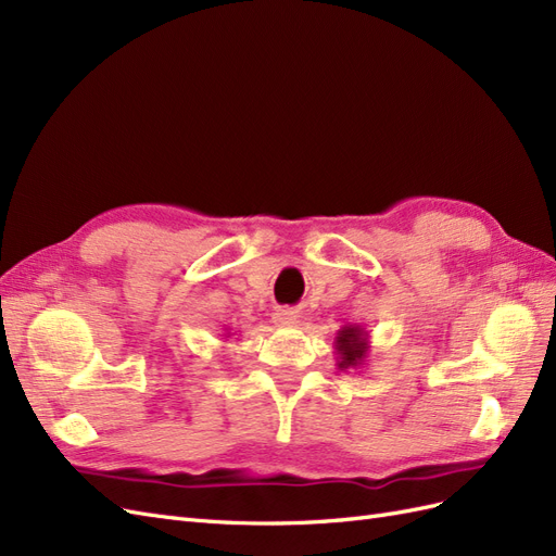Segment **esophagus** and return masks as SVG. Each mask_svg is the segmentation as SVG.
Wrapping results in <instances>:
<instances>
[{
  "label": "esophagus",
  "mask_w": 556,
  "mask_h": 556,
  "mask_svg": "<svg viewBox=\"0 0 556 556\" xmlns=\"http://www.w3.org/2000/svg\"><path fill=\"white\" fill-rule=\"evenodd\" d=\"M296 311H292V308H278L276 313H274V323L278 325V327H292V325H296Z\"/></svg>",
  "instance_id": "34e87169"
}]
</instances>
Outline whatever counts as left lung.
<instances>
[{"mask_svg":"<svg viewBox=\"0 0 556 556\" xmlns=\"http://www.w3.org/2000/svg\"><path fill=\"white\" fill-rule=\"evenodd\" d=\"M336 355H339V368L345 371V368H362L368 355V331L362 327H343L339 333H336Z\"/></svg>","mask_w":556,"mask_h":556,"instance_id":"8db88e82","label":"left lung"}]
</instances>
